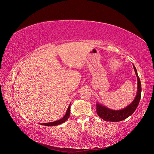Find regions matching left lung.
I'll use <instances>...</instances> for the list:
<instances>
[{
    "label": "left lung",
    "instance_id": "left-lung-1",
    "mask_svg": "<svg viewBox=\"0 0 154 154\" xmlns=\"http://www.w3.org/2000/svg\"><path fill=\"white\" fill-rule=\"evenodd\" d=\"M133 66L137 78V92L135 99L130 105H128L125 108L119 109V110H115V109H109L106 106L99 103L98 102L97 103V113L101 119L107 122H120L128 118V116L132 115L135 111V109L138 105L139 101L140 100L142 87L140 80L138 76L136 68L134 64Z\"/></svg>",
    "mask_w": 154,
    "mask_h": 154
}]
</instances>
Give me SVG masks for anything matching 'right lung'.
<instances>
[{"label":"right lung","instance_id":"1","mask_svg":"<svg viewBox=\"0 0 154 154\" xmlns=\"http://www.w3.org/2000/svg\"><path fill=\"white\" fill-rule=\"evenodd\" d=\"M70 105L71 103L69 104L67 111L66 112V114L64 115V116L63 117V118L59 120H57L55 122H49V123H41V125H45V126H48V127H51V126H56L58 125H60V124L64 123V122L66 121L69 117L70 115Z\"/></svg>","mask_w":154,"mask_h":154}]
</instances>
